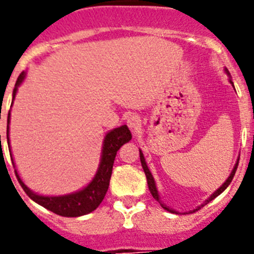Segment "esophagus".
Returning <instances> with one entry per match:
<instances>
[{"instance_id":"1","label":"esophagus","mask_w":254,"mask_h":254,"mask_svg":"<svg viewBox=\"0 0 254 254\" xmlns=\"http://www.w3.org/2000/svg\"><path fill=\"white\" fill-rule=\"evenodd\" d=\"M127 125H128V127L132 131H136V129L140 128L141 118L137 114H132V116L128 117V120H127Z\"/></svg>"}]
</instances>
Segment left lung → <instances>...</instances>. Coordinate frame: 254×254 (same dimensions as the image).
<instances>
[{"label":"left lung","instance_id":"1","mask_svg":"<svg viewBox=\"0 0 254 254\" xmlns=\"http://www.w3.org/2000/svg\"><path fill=\"white\" fill-rule=\"evenodd\" d=\"M230 82H232V81H230ZM232 84H233V82H232ZM140 160H141V165H142V168H143V172H145V174H146V179H147V186H149V190H150V192H151L152 197H154V198L156 199V201H160V199H159L158 190H156V187H155V182H154V178H152L151 173H150L149 168H147V165H146V161H145V158H143V155H142V152H141V151H140ZM238 163H239V160L237 161V164H235V167H234V169H233L232 174H230V177H229V178L226 179V182H225V183H224V185L221 186V187H220L219 190H217L216 192H215L214 194H211V197H210V198L207 199V201H206V202H210V201H212V199H214L215 197H217V196H219L220 193H221V192H224V190H226V187H228V186L230 185V182H232V181H233V178H234V174H235V172H237V168H238ZM160 205L163 206V208H165V210H167V211H169V212H176V211H174V210H170L169 207H167V206H165V205H163V203H160ZM202 206H203V205H202ZM199 208H201V207H197L196 210H193V212H194V211L199 210Z\"/></svg>","mask_w":254,"mask_h":254}]
</instances>
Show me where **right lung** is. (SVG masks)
Here are the masks:
<instances>
[{
	"label": "right lung",
	"instance_id": "obj_1",
	"mask_svg": "<svg viewBox=\"0 0 254 254\" xmlns=\"http://www.w3.org/2000/svg\"><path fill=\"white\" fill-rule=\"evenodd\" d=\"M24 77H25V73L24 72L20 73V76L17 77V81L15 84V89H13L12 93V98H15V95H16L17 86L21 84ZM8 122H10V114H8L7 118V142ZM131 138L132 134L127 126L118 127V128L113 129L109 133H107L104 140V146H103L102 161H100L99 169H98L96 176L94 177L90 185L85 187L82 190H80V192H76V193L61 197L39 196V194H35L34 192H31L22 183L16 170H15V174H16V178L19 181L20 186L22 187V190H25V193L33 201H35L40 206L46 207L47 210L52 211V212H55V214L60 215V216L66 217H76L81 216V215H86L89 212H91V211L95 210L102 203L103 198H104L105 193H107L108 187H109V181H111L112 169H113V163L114 159H116L117 151L121 149L123 143L128 142Z\"/></svg>",
	"mask_w": 254,
	"mask_h": 254
}]
</instances>
